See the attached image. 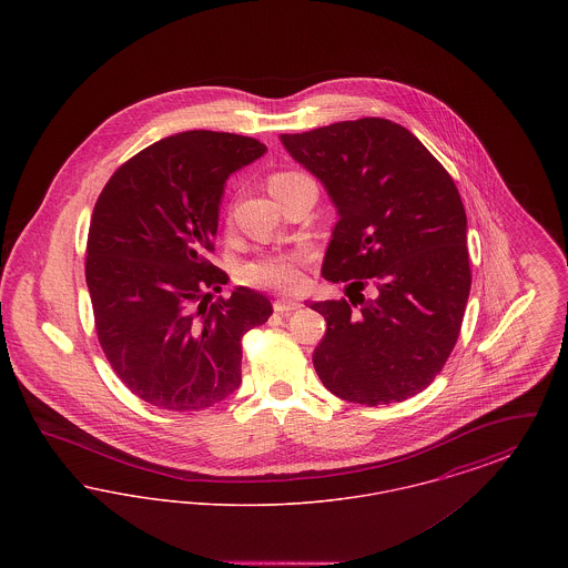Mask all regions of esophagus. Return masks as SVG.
Segmentation results:
<instances>
[{"mask_svg": "<svg viewBox=\"0 0 568 568\" xmlns=\"http://www.w3.org/2000/svg\"><path fill=\"white\" fill-rule=\"evenodd\" d=\"M300 306H302L300 302H296V300H287V297H276V300L272 302L274 313H281V315H290V313L297 311Z\"/></svg>", "mask_w": 568, "mask_h": 568, "instance_id": "1", "label": "esophagus"}]
</instances>
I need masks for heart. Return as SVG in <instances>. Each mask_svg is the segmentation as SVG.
Masks as SVG:
<instances>
[{
    "label": "heart",
    "mask_w": 568,
    "mask_h": 568,
    "mask_svg": "<svg viewBox=\"0 0 568 568\" xmlns=\"http://www.w3.org/2000/svg\"><path fill=\"white\" fill-rule=\"evenodd\" d=\"M296 172H276L272 174L268 181V187L278 185L281 181L294 176ZM300 260L302 255H268L260 260L244 262L239 268V281L248 285V287H266V290H281V292H292L296 290L302 281L300 276Z\"/></svg>",
    "instance_id": "b5f03b06"
}]
</instances>
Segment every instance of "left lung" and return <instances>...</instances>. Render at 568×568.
<instances>
[{
	"mask_svg": "<svg viewBox=\"0 0 568 568\" xmlns=\"http://www.w3.org/2000/svg\"><path fill=\"white\" fill-rule=\"evenodd\" d=\"M281 142L324 183L341 215L322 274L349 283V300L311 302L327 324L315 371L343 400L403 403L443 371L470 294L458 187L415 135L387 119L341 121Z\"/></svg>",
	"mask_w": 568,
	"mask_h": 568,
	"instance_id": "8db88e82",
	"label": "left lung"
}]
</instances>
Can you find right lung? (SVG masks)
Wrapping results in <instances>:
<instances>
[{"label":"right lung","instance_id":"obj_1","mask_svg":"<svg viewBox=\"0 0 568 568\" xmlns=\"http://www.w3.org/2000/svg\"><path fill=\"white\" fill-rule=\"evenodd\" d=\"M266 146L248 135L193 130L168 135L119 165L100 193L84 276L102 352L149 405L187 413L241 385L243 336L272 304L209 262L219 202L232 172Z\"/></svg>","mask_w":568,"mask_h":568}]
</instances>
